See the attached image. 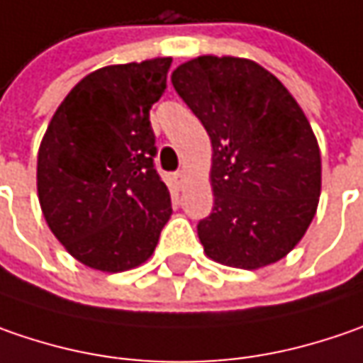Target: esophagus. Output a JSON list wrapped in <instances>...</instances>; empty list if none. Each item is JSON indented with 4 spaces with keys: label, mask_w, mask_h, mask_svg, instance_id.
Instances as JSON below:
<instances>
[{
    "label": "esophagus",
    "mask_w": 363,
    "mask_h": 363,
    "mask_svg": "<svg viewBox=\"0 0 363 363\" xmlns=\"http://www.w3.org/2000/svg\"><path fill=\"white\" fill-rule=\"evenodd\" d=\"M172 179H174V184L181 189L182 184H184V170H177V172L172 174Z\"/></svg>",
    "instance_id": "1"
}]
</instances>
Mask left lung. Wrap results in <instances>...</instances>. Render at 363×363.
Wrapping results in <instances>:
<instances>
[{
	"label": "left lung",
	"instance_id": "1",
	"mask_svg": "<svg viewBox=\"0 0 363 363\" xmlns=\"http://www.w3.org/2000/svg\"><path fill=\"white\" fill-rule=\"evenodd\" d=\"M172 85L213 146V211L197 223L205 254L256 270L305 235L321 195L315 134L286 87L254 60L199 56Z\"/></svg>",
	"mask_w": 363,
	"mask_h": 363
}]
</instances>
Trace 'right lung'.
<instances>
[{"instance_id":"add662e5","label":"right lung","mask_w":363,"mask_h":363,"mask_svg":"<svg viewBox=\"0 0 363 363\" xmlns=\"http://www.w3.org/2000/svg\"><path fill=\"white\" fill-rule=\"evenodd\" d=\"M172 58L87 74L60 103L38 152L48 228L89 268L121 272L152 256L172 205L154 156L150 107Z\"/></svg>"}]
</instances>
